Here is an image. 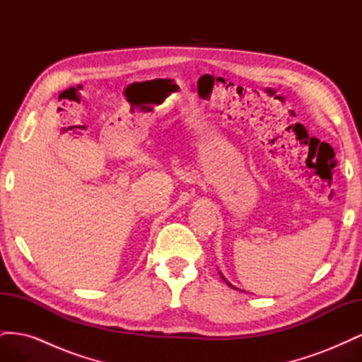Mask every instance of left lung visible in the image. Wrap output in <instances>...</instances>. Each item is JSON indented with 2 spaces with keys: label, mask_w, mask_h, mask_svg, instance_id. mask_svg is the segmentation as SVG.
Wrapping results in <instances>:
<instances>
[{
  "label": "left lung",
  "mask_w": 362,
  "mask_h": 362,
  "mask_svg": "<svg viewBox=\"0 0 362 362\" xmlns=\"http://www.w3.org/2000/svg\"><path fill=\"white\" fill-rule=\"evenodd\" d=\"M221 275H222V273H221ZM222 279H223V281H225V282L228 284V286H229V287H233V286H231V284H229V282H228V281L225 279V276H223V275H222ZM233 288H234V287H233Z\"/></svg>",
  "instance_id": "8db88e82"
}]
</instances>
